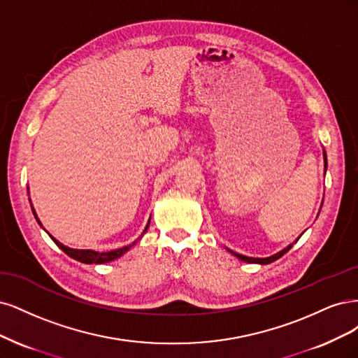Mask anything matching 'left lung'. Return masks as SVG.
<instances>
[{
	"mask_svg": "<svg viewBox=\"0 0 358 358\" xmlns=\"http://www.w3.org/2000/svg\"><path fill=\"white\" fill-rule=\"evenodd\" d=\"M324 164H326V168H327V156H326V152H324ZM293 247V244H290L288 245L287 248H284V250H281L280 252H276V255H273V256H271V257H266V259H255V257H247V256H242V255H238V252H235V251H230L232 252L234 256H236L239 260H242V262H247V263H260V264H268V263H272V262H275L276 259H280V257H282L285 252L290 250Z\"/></svg>",
	"mask_w": 358,
	"mask_h": 358,
	"instance_id": "obj_1",
	"label": "left lung"
}]
</instances>
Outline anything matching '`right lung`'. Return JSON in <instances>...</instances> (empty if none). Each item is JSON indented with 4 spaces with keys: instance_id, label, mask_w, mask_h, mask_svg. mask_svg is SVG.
<instances>
[{
    "instance_id": "add662e5",
    "label": "right lung",
    "mask_w": 358,
    "mask_h": 358,
    "mask_svg": "<svg viewBox=\"0 0 358 358\" xmlns=\"http://www.w3.org/2000/svg\"><path fill=\"white\" fill-rule=\"evenodd\" d=\"M32 213H34V215H36V211H34V208H32ZM37 222L40 223L38 218H37ZM148 224H150V222L147 223V227H148ZM147 227H145L144 232H147ZM49 236L53 239L55 244L65 252V255H68L74 260H78V262H82V263H87V264H92V263L101 264V263H107V262H111V260H116L120 256H123L124 252L128 251L135 244V242H132L131 245H126V247H122V248H117V250L107 251V252H98V251H92V250H74V248H70V247H65L64 244H61L59 241H56L50 234H49Z\"/></svg>"
}]
</instances>
